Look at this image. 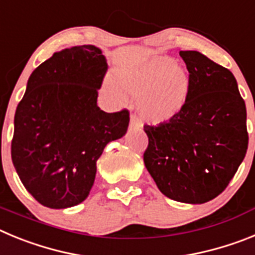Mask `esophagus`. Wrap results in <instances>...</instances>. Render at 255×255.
Masks as SVG:
<instances>
[{"instance_id":"34e87169","label":"esophagus","mask_w":255,"mask_h":255,"mask_svg":"<svg viewBox=\"0 0 255 255\" xmlns=\"http://www.w3.org/2000/svg\"><path fill=\"white\" fill-rule=\"evenodd\" d=\"M129 126H130V129H139V128H141V124H140V121L136 119V116L131 115V116H130Z\"/></svg>"}]
</instances>
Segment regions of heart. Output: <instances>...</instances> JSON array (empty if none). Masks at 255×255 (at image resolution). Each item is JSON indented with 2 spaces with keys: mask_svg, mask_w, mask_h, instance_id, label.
Here are the masks:
<instances>
[{
  "mask_svg": "<svg viewBox=\"0 0 255 255\" xmlns=\"http://www.w3.org/2000/svg\"><path fill=\"white\" fill-rule=\"evenodd\" d=\"M126 92L138 98L144 121L167 124L185 108L190 94V75L185 66L167 56H155L119 76Z\"/></svg>",
  "mask_w": 255,
  "mask_h": 255,
  "instance_id": "heart-1",
  "label": "heart"
}]
</instances>
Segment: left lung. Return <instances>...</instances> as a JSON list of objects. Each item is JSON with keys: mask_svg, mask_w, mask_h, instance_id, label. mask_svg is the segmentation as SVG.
<instances>
[{"mask_svg": "<svg viewBox=\"0 0 255 255\" xmlns=\"http://www.w3.org/2000/svg\"><path fill=\"white\" fill-rule=\"evenodd\" d=\"M190 75L184 111L144 126V164L167 198L203 204L225 190L248 149L247 107L233 73L197 51H180Z\"/></svg>", "mask_w": 255, "mask_h": 255, "instance_id": "obj_1", "label": "left lung"}]
</instances>
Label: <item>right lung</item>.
Returning <instances> with one entry per match:
<instances>
[{
	"label": "right lung",
	"mask_w": 255,
	"mask_h": 255,
	"mask_svg": "<svg viewBox=\"0 0 255 255\" xmlns=\"http://www.w3.org/2000/svg\"><path fill=\"white\" fill-rule=\"evenodd\" d=\"M107 67L102 51L84 44L55 52L29 76L11 158L22 185L48 208L84 202L105 147L128 131L129 112L107 114L97 105Z\"/></svg>",
	"instance_id": "1"
}]
</instances>
